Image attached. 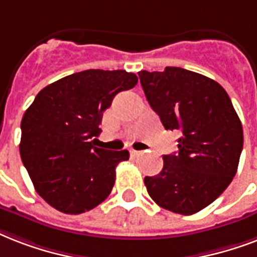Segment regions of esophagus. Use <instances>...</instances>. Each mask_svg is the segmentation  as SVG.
Returning <instances> with one entry per match:
<instances>
[{
    "label": "esophagus",
    "mask_w": 257,
    "mask_h": 257,
    "mask_svg": "<svg viewBox=\"0 0 257 257\" xmlns=\"http://www.w3.org/2000/svg\"><path fill=\"white\" fill-rule=\"evenodd\" d=\"M130 153L133 154V156H139V154H142V151H138V150H131Z\"/></svg>",
    "instance_id": "34e87169"
}]
</instances>
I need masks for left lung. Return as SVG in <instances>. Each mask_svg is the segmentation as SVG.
Here are the masks:
<instances>
[{
  "mask_svg": "<svg viewBox=\"0 0 257 257\" xmlns=\"http://www.w3.org/2000/svg\"><path fill=\"white\" fill-rule=\"evenodd\" d=\"M146 99L166 130L181 131L178 151L164 168L145 177L147 193L161 208L197 213L232 182L242 150V126L217 81L178 67L138 72Z\"/></svg>",
  "mask_w": 257,
  "mask_h": 257,
  "instance_id": "left-lung-1",
  "label": "left lung"
}]
</instances>
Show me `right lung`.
Instances as JSON below:
<instances>
[{
	"instance_id": "obj_1",
	"label": "right lung",
	"mask_w": 257,
	"mask_h": 257,
	"mask_svg": "<svg viewBox=\"0 0 257 257\" xmlns=\"http://www.w3.org/2000/svg\"><path fill=\"white\" fill-rule=\"evenodd\" d=\"M138 83L123 69L72 73L37 93L21 120L20 154L36 192L52 208L80 214L106 200L128 151L93 146L103 112Z\"/></svg>"
}]
</instances>
